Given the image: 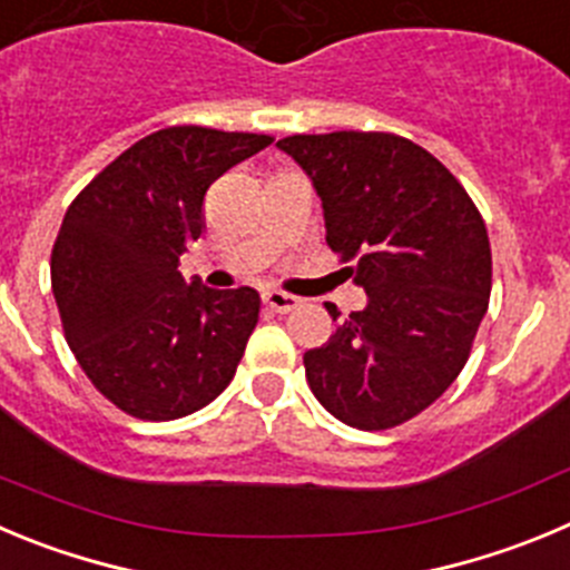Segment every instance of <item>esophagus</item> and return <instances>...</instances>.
<instances>
[{
	"label": "esophagus",
	"mask_w": 570,
	"mask_h": 570,
	"mask_svg": "<svg viewBox=\"0 0 570 570\" xmlns=\"http://www.w3.org/2000/svg\"><path fill=\"white\" fill-rule=\"evenodd\" d=\"M264 306H267L269 312L286 315V312H295L297 306H301V301H297L295 295H286V292H281V289H269V292H264Z\"/></svg>",
	"instance_id": "34e87169"
}]
</instances>
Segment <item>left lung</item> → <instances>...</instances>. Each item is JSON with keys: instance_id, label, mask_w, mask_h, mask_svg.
I'll return each mask as SVG.
<instances>
[{"instance_id": "left-lung-1", "label": "left lung", "mask_w": 570, "mask_h": 570, "mask_svg": "<svg viewBox=\"0 0 570 570\" xmlns=\"http://www.w3.org/2000/svg\"><path fill=\"white\" fill-rule=\"evenodd\" d=\"M278 148L309 174L326 244L368 295L303 354L306 382L348 428L411 422L453 385L487 315L481 210L433 154L391 131L292 135ZM326 309L337 321V306Z\"/></svg>"}]
</instances>
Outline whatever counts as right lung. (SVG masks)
Returning a JSON list of instances; mask_svg holds the SVG:
<instances>
[{
	"label": "right lung",
	"instance_id": "right-lung-1",
	"mask_svg": "<svg viewBox=\"0 0 570 570\" xmlns=\"http://www.w3.org/2000/svg\"><path fill=\"white\" fill-rule=\"evenodd\" d=\"M269 135L168 126L111 159L72 199L50 258L63 337L124 413L171 422L230 385L258 323V292L185 284L207 188Z\"/></svg>",
	"mask_w": 570,
	"mask_h": 570
}]
</instances>
